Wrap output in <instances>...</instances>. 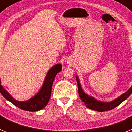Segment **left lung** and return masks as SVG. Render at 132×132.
<instances>
[{
  "label": "left lung",
  "instance_id": "obj_1",
  "mask_svg": "<svg viewBox=\"0 0 132 132\" xmlns=\"http://www.w3.org/2000/svg\"><path fill=\"white\" fill-rule=\"evenodd\" d=\"M75 77H76L77 82L78 91H79V94L80 99L82 100V101L84 102V104L86 105L87 108L93 110H95V111H98L102 112L110 110L113 108H116V106L120 105L122 102L126 100L132 93L131 86L126 92L123 93L122 95L116 98V99H114V100L110 101V102H103V101H98V100L96 99L93 96H89L88 94L85 93L84 92L83 89H82V86H81V84H80L77 75H76Z\"/></svg>",
  "mask_w": 132,
  "mask_h": 132
}]
</instances>
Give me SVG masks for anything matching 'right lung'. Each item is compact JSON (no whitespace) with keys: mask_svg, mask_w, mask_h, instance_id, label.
I'll return each mask as SVG.
<instances>
[{"mask_svg":"<svg viewBox=\"0 0 132 132\" xmlns=\"http://www.w3.org/2000/svg\"><path fill=\"white\" fill-rule=\"evenodd\" d=\"M62 69V66L60 63L56 64L50 69L47 72L44 83L39 89V91L35 94L34 96L28 101H19L14 98L12 96L8 93L6 90L1 85V80L0 78V92L2 95L6 100L14 104L16 106L26 111L36 112L40 110L48 103L50 101L52 88L53 80L55 78L56 75L60 72Z\"/></svg>","mask_w":132,"mask_h":132,"instance_id":"1","label":"right lung"}]
</instances>
